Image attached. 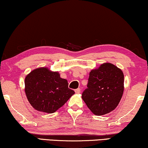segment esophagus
<instances>
[{
  "instance_id": "34e87169",
  "label": "esophagus",
  "mask_w": 148,
  "mask_h": 148,
  "mask_svg": "<svg viewBox=\"0 0 148 148\" xmlns=\"http://www.w3.org/2000/svg\"><path fill=\"white\" fill-rule=\"evenodd\" d=\"M75 92L76 93V94H79V93L80 92V88H77L75 90Z\"/></svg>"
}]
</instances>
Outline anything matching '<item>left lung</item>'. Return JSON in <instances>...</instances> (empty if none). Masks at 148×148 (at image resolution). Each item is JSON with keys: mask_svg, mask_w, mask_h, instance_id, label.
<instances>
[{"mask_svg": "<svg viewBox=\"0 0 148 148\" xmlns=\"http://www.w3.org/2000/svg\"><path fill=\"white\" fill-rule=\"evenodd\" d=\"M123 90L122 70L111 63H104L90 71L87 88L82 98L92 113L103 115L117 107Z\"/></svg>", "mask_w": 148, "mask_h": 148, "instance_id": "1", "label": "left lung"}]
</instances>
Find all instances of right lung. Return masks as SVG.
<instances>
[{
  "mask_svg": "<svg viewBox=\"0 0 148 148\" xmlns=\"http://www.w3.org/2000/svg\"><path fill=\"white\" fill-rule=\"evenodd\" d=\"M25 92L35 110L47 113L56 112L74 94L68 88L67 80L45 67L37 68L27 75Z\"/></svg>",
  "mask_w": 148,
  "mask_h": 148,
  "instance_id": "right-lung-1",
  "label": "right lung"
}]
</instances>
